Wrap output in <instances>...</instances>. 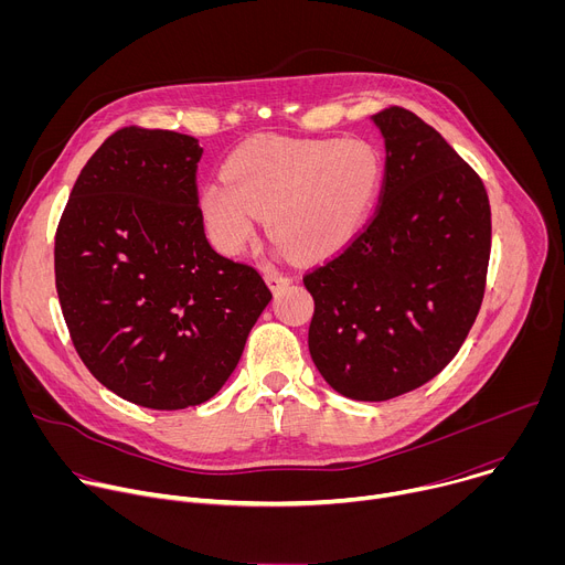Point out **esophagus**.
I'll return each instance as SVG.
<instances>
[{"mask_svg":"<svg viewBox=\"0 0 565 565\" xmlns=\"http://www.w3.org/2000/svg\"><path fill=\"white\" fill-rule=\"evenodd\" d=\"M266 281H268V286H270L273 290H279V288H284L286 284H290V277L284 275V273H279V270H268V273H266Z\"/></svg>","mask_w":565,"mask_h":565,"instance_id":"1","label":"esophagus"}]
</instances>
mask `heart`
I'll return each instance as SVG.
<instances>
[{"label": "heart", "mask_w": 565, "mask_h": 565, "mask_svg": "<svg viewBox=\"0 0 565 565\" xmlns=\"http://www.w3.org/2000/svg\"><path fill=\"white\" fill-rule=\"evenodd\" d=\"M382 185L375 149L362 140L259 136L225 163V179L201 188L205 227L223 253L244 250L257 216L299 259L342 250L364 225Z\"/></svg>", "instance_id": "1"}]
</instances>
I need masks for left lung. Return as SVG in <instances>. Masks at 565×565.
I'll list each match as a JSON object with an SVG mask.
<instances>
[{
	"label": "left lung",
	"instance_id": "obj_1",
	"mask_svg": "<svg viewBox=\"0 0 565 565\" xmlns=\"http://www.w3.org/2000/svg\"><path fill=\"white\" fill-rule=\"evenodd\" d=\"M373 122L386 147L380 205L303 275L310 358L338 393L364 402L409 393L454 360L492 250L486 185L456 149L409 109H382Z\"/></svg>",
	"mask_w": 565,
	"mask_h": 565
}]
</instances>
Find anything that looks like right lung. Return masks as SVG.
Wrapping results in <instances>:
<instances>
[{"mask_svg":"<svg viewBox=\"0 0 565 565\" xmlns=\"http://www.w3.org/2000/svg\"><path fill=\"white\" fill-rule=\"evenodd\" d=\"M194 136L122 127L79 172L55 232V288L92 375L147 409H185L230 377L273 299L205 236Z\"/></svg>","mask_w":565,"mask_h":565,"instance_id":"add662e5","label":"right lung"}]
</instances>
